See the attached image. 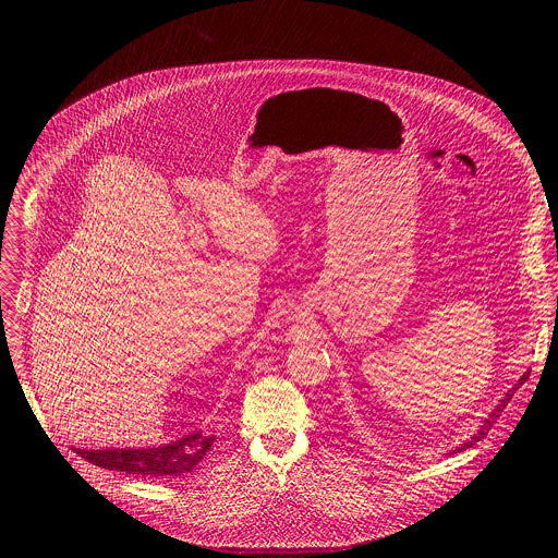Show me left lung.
<instances>
[{
	"mask_svg": "<svg viewBox=\"0 0 558 558\" xmlns=\"http://www.w3.org/2000/svg\"><path fill=\"white\" fill-rule=\"evenodd\" d=\"M527 375H530V373H523V375H521V379H519V381H517V384H514V386H512V388H510V390H508V392L501 397L499 404L495 407V411H493V413H490V415L484 420V424L480 426V430H476V433H474V435H472L468 441H463V444L457 448L459 452H461V450H465V448H470V446H474L476 441H482V439L488 435V430L493 428V424H495V422L501 417L504 409H506V407H508V402L512 400V395H514V392H517V390H519V388H521V386L527 381Z\"/></svg>",
	"mask_w": 558,
	"mask_h": 558,
	"instance_id": "obj_1",
	"label": "left lung"
}]
</instances>
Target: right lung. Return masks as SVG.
Masks as SVG:
<instances>
[{
  "label": "right lung",
  "mask_w": 558,
  "mask_h": 558,
  "mask_svg": "<svg viewBox=\"0 0 558 558\" xmlns=\"http://www.w3.org/2000/svg\"><path fill=\"white\" fill-rule=\"evenodd\" d=\"M214 435L194 430L181 439L156 448H114V450H78L90 463L143 476H181L192 472L214 444Z\"/></svg>",
  "instance_id": "1"
}]
</instances>
